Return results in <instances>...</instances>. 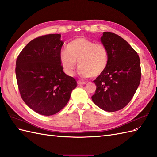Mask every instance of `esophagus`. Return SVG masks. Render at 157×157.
<instances>
[{
    "label": "esophagus",
    "mask_w": 157,
    "mask_h": 157,
    "mask_svg": "<svg viewBox=\"0 0 157 157\" xmlns=\"http://www.w3.org/2000/svg\"><path fill=\"white\" fill-rule=\"evenodd\" d=\"M77 83H78V85H85V84H86L85 82L81 81H77Z\"/></svg>",
    "instance_id": "34e87169"
}]
</instances>
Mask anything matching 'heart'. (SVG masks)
<instances>
[{
  "instance_id": "heart-1",
  "label": "heart",
  "mask_w": 157,
  "mask_h": 157,
  "mask_svg": "<svg viewBox=\"0 0 157 157\" xmlns=\"http://www.w3.org/2000/svg\"><path fill=\"white\" fill-rule=\"evenodd\" d=\"M67 52L60 54V62L64 72L72 76L76 61L79 74L83 76H98L105 71L109 60V54L105 45L85 37H78L67 46Z\"/></svg>"
}]
</instances>
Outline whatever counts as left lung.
Listing matches in <instances>:
<instances>
[{
    "mask_svg": "<svg viewBox=\"0 0 157 157\" xmlns=\"http://www.w3.org/2000/svg\"><path fill=\"white\" fill-rule=\"evenodd\" d=\"M101 41L109 54L105 71L94 80L97 86L91 97L96 105L113 112L126 107L136 91L141 79L139 56L127 41L112 32H103Z\"/></svg>",
    "mask_w": 157,
    "mask_h": 157,
    "instance_id": "obj_1",
    "label": "left lung"
}]
</instances>
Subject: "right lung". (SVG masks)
<instances>
[{"label":"right lung","instance_id":"right-lung-1","mask_svg":"<svg viewBox=\"0 0 157 157\" xmlns=\"http://www.w3.org/2000/svg\"><path fill=\"white\" fill-rule=\"evenodd\" d=\"M61 35L35 38L20 52L16 61V78L23 101L36 113L52 116L67 105L76 80L66 75L60 62L64 42Z\"/></svg>","mask_w":157,"mask_h":157}]
</instances>
